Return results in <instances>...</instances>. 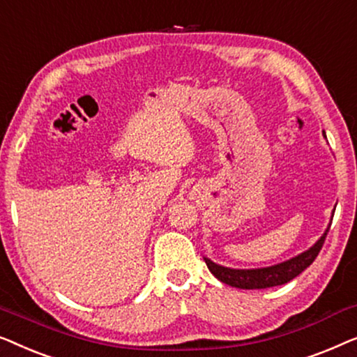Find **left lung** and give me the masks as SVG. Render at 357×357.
Returning a JSON list of instances; mask_svg holds the SVG:
<instances>
[{
  "label": "left lung",
  "instance_id": "left-lung-1",
  "mask_svg": "<svg viewBox=\"0 0 357 357\" xmlns=\"http://www.w3.org/2000/svg\"><path fill=\"white\" fill-rule=\"evenodd\" d=\"M328 229L330 227L327 228V231H325L322 238H320L309 250L296 255L293 259L286 260L283 264L273 265V267L254 268V270H234V268L222 267V265L212 262V260L207 257L204 260L205 264H207L210 272H212L220 281H223L225 284L234 286V288H241V289L272 288V286L288 283V281L298 277L299 273H303L304 270L314 262L315 257H317L320 252V249H322L325 238H327L328 234Z\"/></svg>",
  "mask_w": 357,
  "mask_h": 357
}]
</instances>
